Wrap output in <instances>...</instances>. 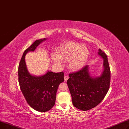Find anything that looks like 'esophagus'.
I'll return each mask as SVG.
<instances>
[{
  "instance_id": "1",
  "label": "esophagus",
  "mask_w": 129,
  "mask_h": 129,
  "mask_svg": "<svg viewBox=\"0 0 129 129\" xmlns=\"http://www.w3.org/2000/svg\"><path fill=\"white\" fill-rule=\"evenodd\" d=\"M69 76H68V75H66V76H64V80L65 81H67V80H68V79H69Z\"/></svg>"
}]
</instances>
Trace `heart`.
I'll return each instance as SVG.
<instances>
[{
    "label": "heart",
    "instance_id": "1",
    "mask_svg": "<svg viewBox=\"0 0 129 129\" xmlns=\"http://www.w3.org/2000/svg\"><path fill=\"white\" fill-rule=\"evenodd\" d=\"M89 56L88 48L76 42H68L62 44L51 56V60L57 64L62 60H68V67L71 71H77L85 65Z\"/></svg>",
    "mask_w": 129,
    "mask_h": 129
}]
</instances>
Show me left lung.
<instances>
[{
    "mask_svg": "<svg viewBox=\"0 0 129 129\" xmlns=\"http://www.w3.org/2000/svg\"><path fill=\"white\" fill-rule=\"evenodd\" d=\"M98 54L104 61V70L100 77H92L88 66H85L80 70L69 73L67 80L73 105L82 111H87L99 105L110 88L111 72L107 56L101 49H99Z\"/></svg>",
    "mask_w": 129,
    "mask_h": 129,
    "instance_id": "left-lung-1",
    "label": "left lung"
}]
</instances>
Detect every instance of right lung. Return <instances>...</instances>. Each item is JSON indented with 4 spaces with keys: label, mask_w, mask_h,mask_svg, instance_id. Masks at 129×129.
Here are the masks:
<instances>
[{
    "label": "right lung",
    "mask_w": 129,
    "mask_h": 129,
    "mask_svg": "<svg viewBox=\"0 0 129 129\" xmlns=\"http://www.w3.org/2000/svg\"><path fill=\"white\" fill-rule=\"evenodd\" d=\"M46 39L35 41L24 51L18 67V81L22 93L28 105L39 112L50 110L55 105L59 84L64 81L63 72L48 71L42 76L36 77L29 73L25 62V55L34 51Z\"/></svg>",
    "instance_id": "1"
}]
</instances>
